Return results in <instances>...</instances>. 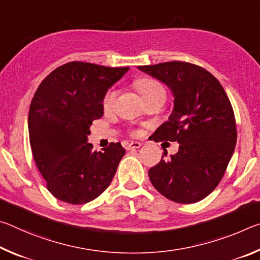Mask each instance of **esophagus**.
I'll use <instances>...</instances> for the list:
<instances>
[{"instance_id":"34e87169","label":"esophagus","mask_w":260,"mask_h":260,"mask_svg":"<svg viewBox=\"0 0 260 260\" xmlns=\"http://www.w3.org/2000/svg\"><path fill=\"white\" fill-rule=\"evenodd\" d=\"M142 144H141L140 142H129V143H126L125 144V148L127 149V150H132V149H139Z\"/></svg>"}]
</instances>
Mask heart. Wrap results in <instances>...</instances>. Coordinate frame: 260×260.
<instances>
[{
    "instance_id": "heart-1",
    "label": "heart",
    "mask_w": 260,
    "mask_h": 260,
    "mask_svg": "<svg viewBox=\"0 0 260 260\" xmlns=\"http://www.w3.org/2000/svg\"><path fill=\"white\" fill-rule=\"evenodd\" d=\"M135 86L138 88L139 91L142 95L143 99H147L148 96H150L153 93H157V91L164 90V88L160 85L159 82L153 80V79H149V78H143V79H139L136 80ZM117 98V91L116 89H110L105 93L104 98H103V108L104 110H110L112 109L114 101H116Z\"/></svg>"
}]
</instances>
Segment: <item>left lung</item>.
<instances>
[{
	"mask_svg": "<svg viewBox=\"0 0 260 260\" xmlns=\"http://www.w3.org/2000/svg\"><path fill=\"white\" fill-rule=\"evenodd\" d=\"M138 69L164 82L174 98L169 121L158 127L155 140L177 141L179 151L149 170L152 186L177 203L200 202L218 186L234 152L237 132L230 99L217 78L199 65L175 60Z\"/></svg>",
	"mask_w": 260,
	"mask_h": 260,
	"instance_id": "obj_1",
	"label": "left lung"
}]
</instances>
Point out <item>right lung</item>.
Returning <instances> with one entry per match:
<instances>
[{
  "instance_id": "obj_1",
  "label": "right lung",
  "mask_w": 260,
  "mask_h": 260,
  "mask_svg": "<svg viewBox=\"0 0 260 260\" xmlns=\"http://www.w3.org/2000/svg\"><path fill=\"white\" fill-rule=\"evenodd\" d=\"M129 68L70 61L54 70L30 102L32 153L47 188L57 200L85 204L99 197L125 155L119 142L93 151L89 127L103 116V98Z\"/></svg>"
}]
</instances>
